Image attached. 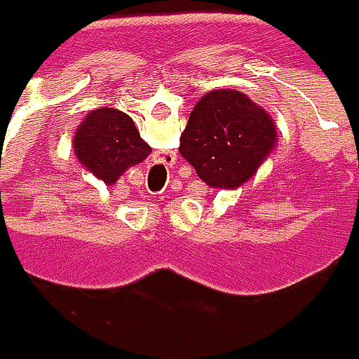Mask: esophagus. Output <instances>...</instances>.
Returning <instances> with one entry per match:
<instances>
[{"mask_svg":"<svg viewBox=\"0 0 359 359\" xmlns=\"http://www.w3.org/2000/svg\"><path fill=\"white\" fill-rule=\"evenodd\" d=\"M175 163H177V154H175V152H166L164 156H158V161H154V168H158V172H161V177H163L164 170H166L168 166H172Z\"/></svg>","mask_w":359,"mask_h":359,"instance_id":"obj_1","label":"esophagus"}]
</instances>
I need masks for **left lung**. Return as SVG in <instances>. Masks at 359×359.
Instances as JSON below:
<instances>
[{"mask_svg": "<svg viewBox=\"0 0 359 359\" xmlns=\"http://www.w3.org/2000/svg\"><path fill=\"white\" fill-rule=\"evenodd\" d=\"M277 149L269 112L239 90H212L196 102L180 134V154L210 189L237 191Z\"/></svg>", "mask_w": 359, "mask_h": 359, "instance_id": "1", "label": "left lung"}]
</instances>
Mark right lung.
<instances>
[{
    "label": "right lung",
    "mask_w": 359,
    "mask_h": 359,
    "mask_svg": "<svg viewBox=\"0 0 359 359\" xmlns=\"http://www.w3.org/2000/svg\"><path fill=\"white\" fill-rule=\"evenodd\" d=\"M72 149L78 163L106 184H114L130 166L150 154L133 118L106 106L92 110L78 124Z\"/></svg>",
    "instance_id": "add662e5"
}]
</instances>
